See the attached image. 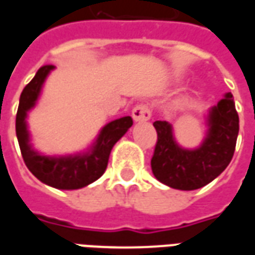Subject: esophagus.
Here are the masks:
<instances>
[{
    "instance_id": "obj_1",
    "label": "esophagus",
    "mask_w": 255,
    "mask_h": 255,
    "mask_svg": "<svg viewBox=\"0 0 255 255\" xmlns=\"http://www.w3.org/2000/svg\"><path fill=\"white\" fill-rule=\"evenodd\" d=\"M132 117L135 122H147L151 117V111L147 104H138L132 109Z\"/></svg>"
}]
</instances>
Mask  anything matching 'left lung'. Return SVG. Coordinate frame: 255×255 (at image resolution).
<instances>
[{"label":"left lung","mask_w":255,"mask_h":255,"mask_svg":"<svg viewBox=\"0 0 255 255\" xmlns=\"http://www.w3.org/2000/svg\"><path fill=\"white\" fill-rule=\"evenodd\" d=\"M157 143L151 171L157 180L176 190H197L214 180L234 157L239 116L232 94H225L209 115V132L201 147L182 149L173 139L171 124L153 123Z\"/></svg>","instance_id":"obj_1"}]
</instances>
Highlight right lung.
I'll return each mask as SVG.
<instances>
[{
    "mask_svg": "<svg viewBox=\"0 0 255 255\" xmlns=\"http://www.w3.org/2000/svg\"><path fill=\"white\" fill-rule=\"evenodd\" d=\"M53 65H43L27 84L20 95L19 109L16 115V135L20 151L30 172L42 183L60 190H76L100 179L109 161L112 147L132 126L129 116L113 120L102 128L97 142L89 153L69 157H46L31 149L30 135L27 131V112L35 105L41 87Z\"/></svg>",
    "mask_w": 255,
    "mask_h": 255,
    "instance_id": "add662e5",
    "label": "right lung"
}]
</instances>
